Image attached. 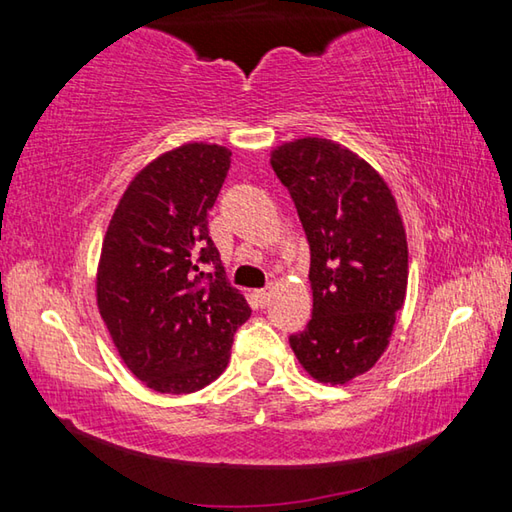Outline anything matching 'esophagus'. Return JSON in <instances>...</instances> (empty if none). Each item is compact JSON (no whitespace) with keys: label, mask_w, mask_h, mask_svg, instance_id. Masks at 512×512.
I'll list each match as a JSON object with an SVG mask.
<instances>
[{"label":"esophagus","mask_w":512,"mask_h":512,"mask_svg":"<svg viewBox=\"0 0 512 512\" xmlns=\"http://www.w3.org/2000/svg\"><path fill=\"white\" fill-rule=\"evenodd\" d=\"M255 296V302L259 307H266L268 305V300H271V291H266V289H259V291H255L253 293Z\"/></svg>","instance_id":"1"}]
</instances>
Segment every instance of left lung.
<instances>
[{"label":"left lung","mask_w":512,"mask_h":512,"mask_svg":"<svg viewBox=\"0 0 512 512\" xmlns=\"http://www.w3.org/2000/svg\"><path fill=\"white\" fill-rule=\"evenodd\" d=\"M271 167L309 241L311 320L289 343L311 377L345 384L375 366L409 280L402 216L384 178L332 140L277 146Z\"/></svg>","instance_id":"8db88e82"}]
</instances>
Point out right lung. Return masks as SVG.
<instances>
[{"label": "right lung", "mask_w": 512, "mask_h": 512, "mask_svg": "<svg viewBox=\"0 0 512 512\" xmlns=\"http://www.w3.org/2000/svg\"><path fill=\"white\" fill-rule=\"evenodd\" d=\"M230 155L203 142L162 153L128 185L103 239L99 314L121 361L158 393L212 384L250 318L207 230Z\"/></svg>", "instance_id": "add662e5"}]
</instances>
